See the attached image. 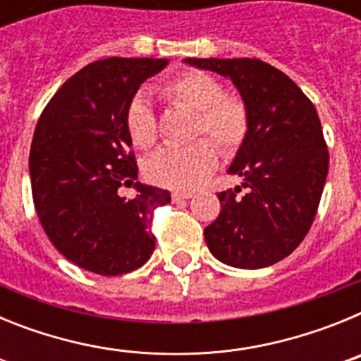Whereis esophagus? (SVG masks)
I'll return each instance as SVG.
<instances>
[{"instance_id": "1", "label": "esophagus", "mask_w": 361, "mask_h": 361, "mask_svg": "<svg viewBox=\"0 0 361 361\" xmlns=\"http://www.w3.org/2000/svg\"><path fill=\"white\" fill-rule=\"evenodd\" d=\"M193 197V193H190V191H173L171 193V199H173V202H180V200H188Z\"/></svg>"}]
</instances>
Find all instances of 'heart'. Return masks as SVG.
<instances>
[{
	"label": "heart",
	"instance_id": "b5f03b06",
	"mask_svg": "<svg viewBox=\"0 0 361 361\" xmlns=\"http://www.w3.org/2000/svg\"><path fill=\"white\" fill-rule=\"evenodd\" d=\"M171 106L195 111L191 137L197 139L184 148H162L148 161L146 173L155 184L173 190H195L215 170L219 149L235 155L250 135V108L238 95L224 94V88L202 70H188L168 79L159 88ZM126 126L137 148L148 149L157 142L159 126L148 101L135 97L126 111Z\"/></svg>",
	"mask_w": 361,
	"mask_h": 361
}]
</instances>
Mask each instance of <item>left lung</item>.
<instances>
[{
    "mask_svg": "<svg viewBox=\"0 0 361 361\" xmlns=\"http://www.w3.org/2000/svg\"><path fill=\"white\" fill-rule=\"evenodd\" d=\"M184 61L231 79L251 117L228 170L244 183L216 193L222 209L204 229L206 244L228 266H273L304 240L322 199L329 152L317 108L293 79L260 59Z\"/></svg>",
    "mask_w": 361,
    "mask_h": 361,
    "instance_id": "obj_1",
    "label": "left lung"
}]
</instances>
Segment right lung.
<instances>
[{
    "label": "right lung",
    "instance_id": "1",
    "mask_svg": "<svg viewBox=\"0 0 361 361\" xmlns=\"http://www.w3.org/2000/svg\"><path fill=\"white\" fill-rule=\"evenodd\" d=\"M168 59L108 57L73 73L37 121L30 146L32 199L56 250L103 276L130 273L155 250L153 212L170 191L135 183L126 111ZM135 185L124 197L121 187Z\"/></svg>",
    "mask_w": 361,
    "mask_h": 361
}]
</instances>
